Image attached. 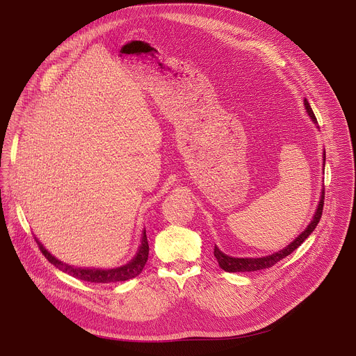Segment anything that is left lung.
Segmentation results:
<instances>
[{"label": "left lung", "instance_id": "left-lung-1", "mask_svg": "<svg viewBox=\"0 0 356 356\" xmlns=\"http://www.w3.org/2000/svg\"><path fill=\"white\" fill-rule=\"evenodd\" d=\"M304 106H306V110L309 113V115L312 117V120L314 121V124H318L317 122V118L309 104L307 99H304ZM324 162H325V158H324ZM324 197H325V193L323 190L321 193V200H320V204H318V209L314 214V218L313 221L309 224V227L304 229L290 245H287L284 249L279 250V252H275L272 253V255L269 257H262V258H232V257H228L225 255V253H222L217 246H214V257L217 258V262L220 265V268L225 272H253V270H261V269H268V268H272L273 265H276L279 261L284 259L286 257H289L290 253L293 250H296L304 241L307 239V236L316 229L321 216H323V207H324Z\"/></svg>", "mask_w": 356, "mask_h": 356}]
</instances>
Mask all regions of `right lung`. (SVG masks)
<instances>
[{
	"mask_svg": "<svg viewBox=\"0 0 356 356\" xmlns=\"http://www.w3.org/2000/svg\"><path fill=\"white\" fill-rule=\"evenodd\" d=\"M39 249L44 255V258L50 264H54L59 270H62L67 275H72L73 277H76L79 280L91 282V283H114V282L129 280L142 272V269L147 261V255H149V243H147V238H146V229H143L140 245H139L136 255L127 265H122V266L114 268V269L74 268V266L66 265V264L58 261L56 258H54L40 243H39Z\"/></svg>",
	"mask_w": 356,
	"mask_h": 356,
	"instance_id": "right-lung-1",
	"label": "right lung"
}]
</instances>
